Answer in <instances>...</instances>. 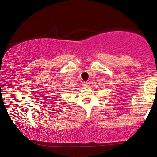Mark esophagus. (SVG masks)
Listing matches in <instances>:
<instances>
[{
  "instance_id": "esophagus-1",
  "label": "esophagus",
  "mask_w": 157,
  "mask_h": 157,
  "mask_svg": "<svg viewBox=\"0 0 157 157\" xmlns=\"http://www.w3.org/2000/svg\"><path fill=\"white\" fill-rule=\"evenodd\" d=\"M88 82H84L82 84V86L84 87V88L88 87Z\"/></svg>"
}]
</instances>
